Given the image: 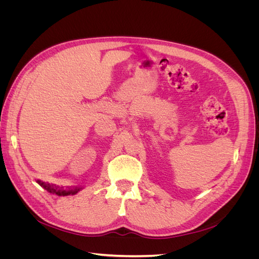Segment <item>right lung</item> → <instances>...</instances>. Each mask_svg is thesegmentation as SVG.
I'll use <instances>...</instances> for the list:
<instances>
[{"label": "right lung", "instance_id": "add662e5", "mask_svg": "<svg viewBox=\"0 0 259 259\" xmlns=\"http://www.w3.org/2000/svg\"><path fill=\"white\" fill-rule=\"evenodd\" d=\"M37 183L40 184L43 188H45L46 190L53 192V193H56L58 195H69V194H75L77 191H79L81 188H74V189H69V190H64V189H59V188L55 187L51 184H45L43 182H40V180H37Z\"/></svg>", "mask_w": 259, "mask_h": 259}]
</instances>
